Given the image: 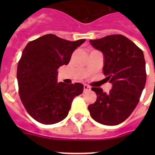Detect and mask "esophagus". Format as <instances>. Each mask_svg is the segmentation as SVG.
<instances>
[{
  "mask_svg": "<svg viewBox=\"0 0 155 155\" xmlns=\"http://www.w3.org/2000/svg\"><path fill=\"white\" fill-rule=\"evenodd\" d=\"M84 91H88V90L91 89V87L87 84H84Z\"/></svg>",
  "mask_w": 155,
  "mask_h": 155,
  "instance_id": "esophagus-1",
  "label": "esophagus"
}]
</instances>
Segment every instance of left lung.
I'll return each mask as SVG.
<instances>
[{"mask_svg": "<svg viewBox=\"0 0 155 155\" xmlns=\"http://www.w3.org/2000/svg\"><path fill=\"white\" fill-rule=\"evenodd\" d=\"M89 42L103 54L104 75L112 84V88L106 93L101 87H92L97 98L88 105V110L98 123L119 125L134 110L144 89L147 80L144 54L121 35H108Z\"/></svg>", "mask_w": 155, "mask_h": 155, "instance_id": "left-lung-1", "label": "left lung"}]
</instances>
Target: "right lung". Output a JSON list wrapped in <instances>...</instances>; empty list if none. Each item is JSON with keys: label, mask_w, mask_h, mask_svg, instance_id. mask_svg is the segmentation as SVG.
I'll list each match as a JSON object with an SVG mask.
<instances>
[{"label": "right lung", "mask_w": 155, "mask_h": 155, "mask_svg": "<svg viewBox=\"0 0 155 155\" xmlns=\"http://www.w3.org/2000/svg\"><path fill=\"white\" fill-rule=\"evenodd\" d=\"M85 39L68 41L46 35L31 41L23 50L18 65L19 95L23 105L38 122L58 123L67 117L75 97L83 92L80 83H58V69L69 63Z\"/></svg>", "instance_id": "obj_1"}]
</instances>
